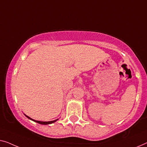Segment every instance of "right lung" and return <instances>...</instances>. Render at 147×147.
Segmentation results:
<instances>
[{"instance_id": "obj_1", "label": "right lung", "mask_w": 147, "mask_h": 147, "mask_svg": "<svg viewBox=\"0 0 147 147\" xmlns=\"http://www.w3.org/2000/svg\"><path fill=\"white\" fill-rule=\"evenodd\" d=\"M25 115V116L26 117H28V119H30V120H32V121H34V122H36V123H39V124H41V125H49V124H51V123H55V122H56L57 121V120L59 119H55V120H53V121H37V120H35V119H32L31 117H30L29 116H28V115H26V114H24Z\"/></svg>"}]
</instances>
